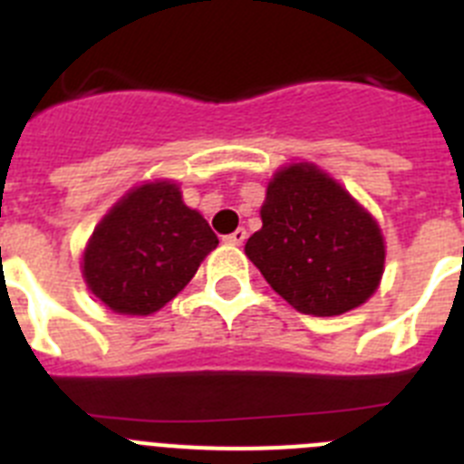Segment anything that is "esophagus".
I'll return each instance as SVG.
<instances>
[{
	"mask_svg": "<svg viewBox=\"0 0 464 464\" xmlns=\"http://www.w3.org/2000/svg\"><path fill=\"white\" fill-rule=\"evenodd\" d=\"M246 237H248V232H246L244 227H239V229H235L232 235L225 237V244H229V246H241V244H244V241H246Z\"/></svg>",
	"mask_w": 464,
	"mask_h": 464,
	"instance_id": "obj_1",
	"label": "esophagus"
}]
</instances>
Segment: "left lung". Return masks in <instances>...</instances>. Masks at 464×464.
<instances>
[{
  "instance_id": "left-lung-1",
  "label": "left lung",
  "mask_w": 464,
  "mask_h": 464,
  "mask_svg": "<svg viewBox=\"0 0 464 464\" xmlns=\"http://www.w3.org/2000/svg\"><path fill=\"white\" fill-rule=\"evenodd\" d=\"M260 218L262 227L246 241V256L297 311L339 315L376 293L383 235L325 171L309 162L278 169Z\"/></svg>"
}]
</instances>
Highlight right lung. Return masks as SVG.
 Listing matches in <instances>:
<instances>
[{
	"label": "right lung",
	"instance_id": "right-lung-1",
	"mask_svg": "<svg viewBox=\"0 0 464 464\" xmlns=\"http://www.w3.org/2000/svg\"><path fill=\"white\" fill-rule=\"evenodd\" d=\"M216 246L218 237L202 213L183 204L176 183H143L94 227L83 278L111 311L149 315L186 288Z\"/></svg>",
	"mask_w": 464,
	"mask_h": 464
}]
</instances>
